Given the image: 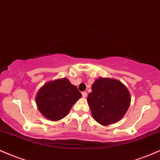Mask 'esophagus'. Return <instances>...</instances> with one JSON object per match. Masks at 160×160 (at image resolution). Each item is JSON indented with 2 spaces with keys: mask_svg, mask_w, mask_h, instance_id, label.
Listing matches in <instances>:
<instances>
[{
  "mask_svg": "<svg viewBox=\"0 0 160 160\" xmlns=\"http://www.w3.org/2000/svg\"><path fill=\"white\" fill-rule=\"evenodd\" d=\"M82 97H83L84 98H85V97H87V92H82Z\"/></svg>",
  "mask_w": 160,
  "mask_h": 160,
  "instance_id": "esophagus-1",
  "label": "esophagus"
}]
</instances>
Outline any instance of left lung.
Wrapping results in <instances>:
<instances>
[{"label":"left lung","instance_id":"1","mask_svg":"<svg viewBox=\"0 0 160 160\" xmlns=\"http://www.w3.org/2000/svg\"><path fill=\"white\" fill-rule=\"evenodd\" d=\"M91 90L87 101L93 119L103 126L121 121L131 102L130 93L124 84L114 78L100 77L92 84Z\"/></svg>","mask_w":160,"mask_h":160}]
</instances>
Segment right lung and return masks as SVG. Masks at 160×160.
I'll use <instances>...</instances> for the list:
<instances>
[{
	"instance_id": "right-lung-1",
	"label": "right lung",
	"mask_w": 160,
	"mask_h": 160,
	"mask_svg": "<svg viewBox=\"0 0 160 160\" xmlns=\"http://www.w3.org/2000/svg\"><path fill=\"white\" fill-rule=\"evenodd\" d=\"M82 97L76 86L66 78L46 82L36 96L38 110L47 119L58 121L68 114L73 105Z\"/></svg>"
}]
</instances>
